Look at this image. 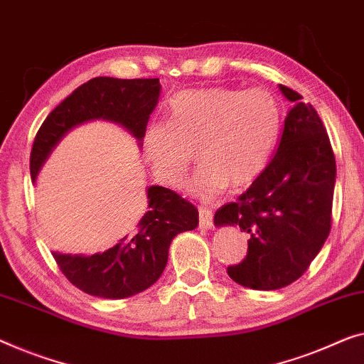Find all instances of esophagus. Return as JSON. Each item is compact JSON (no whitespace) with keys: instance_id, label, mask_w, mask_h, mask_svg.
I'll use <instances>...</instances> for the list:
<instances>
[{"instance_id":"obj_1","label":"esophagus","mask_w":364,"mask_h":364,"mask_svg":"<svg viewBox=\"0 0 364 364\" xmlns=\"http://www.w3.org/2000/svg\"><path fill=\"white\" fill-rule=\"evenodd\" d=\"M198 217H200V228L212 230L213 228V213L212 210L207 207H198Z\"/></svg>"}]
</instances>
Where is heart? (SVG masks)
Segmentation results:
<instances>
[{"label":"heart","instance_id":"b5f03b06","mask_svg":"<svg viewBox=\"0 0 364 364\" xmlns=\"http://www.w3.org/2000/svg\"><path fill=\"white\" fill-rule=\"evenodd\" d=\"M282 128V107L266 88L212 87L183 90L167 100V123H151L143 133L144 159L161 183L181 186L188 178L193 197H218L230 186L246 187L266 169Z\"/></svg>","mask_w":364,"mask_h":364}]
</instances>
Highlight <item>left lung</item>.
<instances>
[{"label": "left lung", "instance_id": "1", "mask_svg": "<svg viewBox=\"0 0 364 364\" xmlns=\"http://www.w3.org/2000/svg\"><path fill=\"white\" fill-rule=\"evenodd\" d=\"M289 109L276 154L236 202L217 210V226L247 233V255L228 267L240 286L276 291L307 271L331 228L336 164L328 134L312 105L279 85Z\"/></svg>", "mask_w": 364, "mask_h": 364}]
</instances>
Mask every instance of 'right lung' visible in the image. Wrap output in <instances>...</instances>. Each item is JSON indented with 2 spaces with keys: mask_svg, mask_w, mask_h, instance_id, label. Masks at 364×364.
<instances>
[{
  "mask_svg": "<svg viewBox=\"0 0 364 364\" xmlns=\"http://www.w3.org/2000/svg\"><path fill=\"white\" fill-rule=\"evenodd\" d=\"M159 95V78L97 77L83 83L52 109L36 134L31 151L33 181L68 131L87 121L118 123L141 144ZM197 225L198 210L191 202L169 188L152 186L147 188V212L133 233L123 236L119 243L92 256L62 252L52 256L80 291L95 297L126 299L146 291L161 277L172 240Z\"/></svg>",
  "mask_w": 364,
  "mask_h": 364,
  "instance_id": "add662e5",
  "label": "right lung"
}]
</instances>
